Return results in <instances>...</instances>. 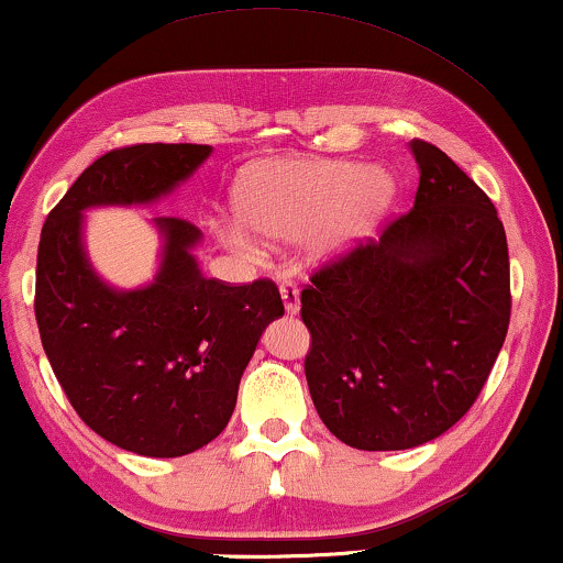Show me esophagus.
Listing matches in <instances>:
<instances>
[{
    "mask_svg": "<svg viewBox=\"0 0 563 563\" xmlns=\"http://www.w3.org/2000/svg\"><path fill=\"white\" fill-rule=\"evenodd\" d=\"M280 296H283V306L285 311H288L290 316L298 313L300 308V298H298V285L292 280H283L280 283Z\"/></svg>",
    "mask_w": 563,
    "mask_h": 563,
    "instance_id": "1",
    "label": "esophagus"
}]
</instances>
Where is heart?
Masks as SVG:
<instances>
[{
  "label": "heart",
  "mask_w": 563,
  "mask_h": 563,
  "mask_svg": "<svg viewBox=\"0 0 563 563\" xmlns=\"http://www.w3.org/2000/svg\"><path fill=\"white\" fill-rule=\"evenodd\" d=\"M393 178L350 161L288 157L252 170L236 191V211L252 232L300 240L311 260H329L369 232L393 199ZM227 244L255 252L247 229L232 227Z\"/></svg>",
  "instance_id": "obj_1"
}]
</instances>
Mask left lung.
<instances>
[{"instance_id":"left-lung-1","label":"left lung","mask_w":563,"mask_h":563,"mask_svg":"<svg viewBox=\"0 0 563 563\" xmlns=\"http://www.w3.org/2000/svg\"><path fill=\"white\" fill-rule=\"evenodd\" d=\"M413 209L311 273L306 379L346 446L398 451L479 398L510 323V257L487 194L437 145L410 142Z\"/></svg>"}]
</instances>
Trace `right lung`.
<instances>
[{
    "mask_svg": "<svg viewBox=\"0 0 563 563\" xmlns=\"http://www.w3.org/2000/svg\"><path fill=\"white\" fill-rule=\"evenodd\" d=\"M209 153L163 142L109 150L47 213L37 247L35 319L63 393L91 431L142 456L191 454L224 431L283 298L267 278H203L191 257L201 232L178 217L155 219L165 234L155 283L109 288L86 260L81 211L161 199Z\"/></svg>",
    "mask_w": 563,
    "mask_h": 563,
    "instance_id": "obj_1",
    "label": "right lung"
}]
</instances>
